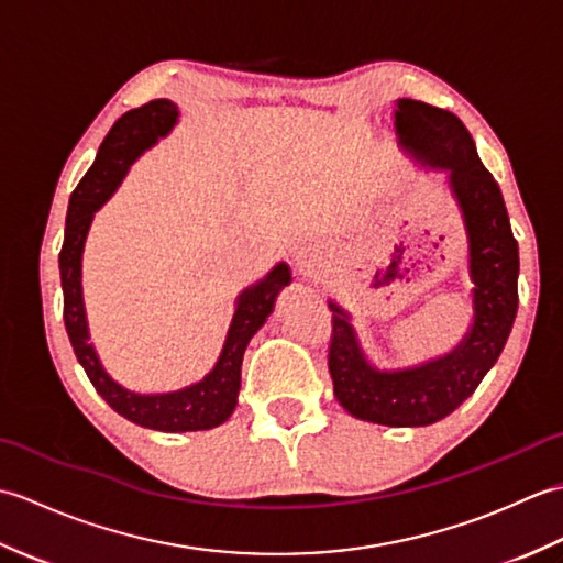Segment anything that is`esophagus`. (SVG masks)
Returning a JSON list of instances; mask_svg holds the SVG:
<instances>
[{"label":"esophagus","instance_id":"1","mask_svg":"<svg viewBox=\"0 0 563 563\" xmlns=\"http://www.w3.org/2000/svg\"><path fill=\"white\" fill-rule=\"evenodd\" d=\"M292 263L300 275H317L321 271L319 249L309 242H300L292 249Z\"/></svg>","mask_w":563,"mask_h":563}]
</instances>
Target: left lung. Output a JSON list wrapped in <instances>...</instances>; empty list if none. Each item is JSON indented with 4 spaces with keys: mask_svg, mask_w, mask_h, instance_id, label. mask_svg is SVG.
<instances>
[{
    "mask_svg": "<svg viewBox=\"0 0 563 563\" xmlns=\"http://www.w3.org/2000/svg\"><path fill=\"white\" fill-rule=\"evenodd\" d=\"M397 145L421 169L445 172L466 234L472 324L452 351L418 365L379 369L363 351L353 317L329 300L333 394L351 416L391 428H418L450 416L470 399L498 361L518 314V242L500 188L486 172L470 130L454 113L397 99Z\"/></svg>",
    "mask_w": 563,
    "mask_h": 563,
    "instance_id": "8db88e82",
    "label": "left lung"
}]
</instances>
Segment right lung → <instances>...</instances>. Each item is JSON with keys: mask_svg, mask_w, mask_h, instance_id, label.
<instances>
[{"mask_svg": "<svg viewBox=\"0 0 563 563\" xmlns=\"http://www.w3.org/2000/svg\"><path fill=\"white\" fill-rule=\"evenodd\" d=\"M178 123V106L169 99H154L140 109L128 111L115 121L111 133L101 142L97 159L84 174L75 194L69 198L65 242L59 251V280L65 295V329L71 349L84 373L91 379L103 401L115 413L142 428L162 430V433H188V430H208L224 423L236 409L239 387H242V361L249 341L266 324L275 309V297L292 275L285 261L249 285L236 295L232 324L227 329L224 345L218 363L210 373L176 391L142 394L115 382L99 361V353L89 341V321L81 292V256L93 214L123 184L130 166L142 154L166 137Z\"/></svg>", "mask_w": 563, "mask_h": 563, "instance_id": "1", "label": "right lung"}]
</instances>
